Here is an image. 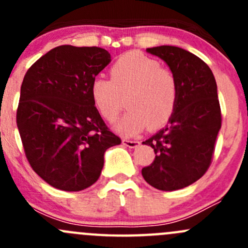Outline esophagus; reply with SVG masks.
Here are the masks:
<instances>
[{
    "label": "esophagus",
    "mask_w": 248,
    "mask_h": 248,
    "mask_svg": "<svg viewBox=\"0 0 248 248\" xmlns=\"http://www.w3.org/2000/svg\"><path fill=\"white\" fill-rule=\"evenodd\" d=\"M122 144L126 145L128 147H137L140 142L138 140H131V139H122Z\"/></svg>",
    "instance_id": "esophagus-1"
}]
</instances>
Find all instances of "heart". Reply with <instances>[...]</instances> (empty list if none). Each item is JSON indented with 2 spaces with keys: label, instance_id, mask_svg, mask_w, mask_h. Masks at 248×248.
<instances>
[{
  "label": "heart",
  "instance_id": "heart-1",
  "mask_svg": "<svg viewBox=\"0 0 248 248\" xmlns=\"http://www.w3.org/2000/svg\"><path fill=\"white\" fill-rule=\"evenodd\" d=\"M110 77L94 78L90 93L108 122L116 121L127 97L129 111L117 124L120 133L134 136L146 126L156 129L169 121L179 97L176 77L170 69L146 55L129 51L115 61Z\"/></svg>",
  "mask_w": 248,
  "mask_h": 248
}]
</instances>
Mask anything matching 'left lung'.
Segmentation results:
<instances>
[{"label": "left lung", "mask_w": 248, "mask_h": 248, "mask_svg": "<svg viewBox=\"0 0 248 248\" xmlns=\"http://www.w3.org/2000/svg\"><path fill=\"white\" fill-rule=\"evenodd\" d=\"M146 51L168 64L179 97L169 124L142 141L156 157L141 174L155 188L175 191L201 179L211 164L222 124L216 80L202 59L181 47L161 46Z\"/></svg>", "instance_id": "left-lung-1"}]
</instances>
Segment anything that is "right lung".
Segmentation results:
<instances>
[{
	"mask_svg": "<svg viewBox=\"0 0 248 248\" xmlns=\"http://www.w3.org/2000/svg\"><path fill=\"white\" fill-rule=\"evenodd\" d=\"M111 61L98 46H60L25 74L16 124L30 166L50 186L78 192L101 176L104 152L121 144L92 102L90 86Z\"/></svg>",
	"mask_w": 248,
	"mask_h": 248,
	"instance_id": "1",
	"label": "right lung"
}]
</instances>
